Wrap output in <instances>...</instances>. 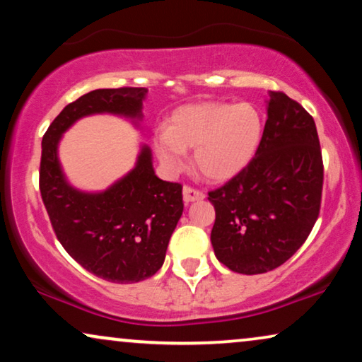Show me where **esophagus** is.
Returning <instances> with one entry per match:
<instances>
[{
  "label": "esophagus",
  "mask_w": 362,
  "mask_h": 362,
  "mask_svg": "<svg viewBox=\"0 0 362 362\" xmlns=\"http://www.w3.org/2000/svg\"><path fill=\"white\" fill-rule=\"evenodd\" d=\"M204 199H205V194L202 190H197L194 187H189V185L184 187V200L187 204H190V202H197V200H204Z\"/></svg>",
  "instance_id": "1"
}]
</instances>
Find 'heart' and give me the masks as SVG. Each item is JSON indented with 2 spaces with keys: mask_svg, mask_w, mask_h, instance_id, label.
<instances>
[{
  "mask_svg": "<svg viewBox=\"0 0 362 362\" xmlns=\"http://www.w3.org/2000/svg\"><path fill=\"white\" fill-rule=\"evenodd\" d=\"M262 115L252 104L202 103L178 107L157 134L156 152L168 170L187 165V148L202 175L223 182L242 172L262 141Z\"/></svg>",
  "mask_w": 362,
  "mask_h": 362,
  "instance_id": "obj_1",
  "label": "heart"
}]
</instances>
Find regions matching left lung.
I'll return each instance as SVG.
<instances>
[{"label": "left lung", "instance_id": "obj_1", "mask_svg": "<svg viewBox=\"0 0 362 362\" xmlns=\"http://www.w3.org/2000/svg\"><path fill=\"white\" fill-rule=\"evenodd\" d=\"M268 95V119L255 157L209 192L215 257L242 274L272 272L291 258L321 209L325 167L315 119L285 93Z\"/></svg>", "mask_w": 362, "mask_h": 362}]
</instances>
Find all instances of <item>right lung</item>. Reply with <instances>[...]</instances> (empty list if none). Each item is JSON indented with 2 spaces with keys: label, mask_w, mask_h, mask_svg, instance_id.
Wrapping results in <instances>:
<instances>
[{
  "label": "right lung",
  "mask_w": 362,
  "mask_h": 362,
  "mask_svg": "<svg viewBox=\"0 0 362 362\" xmlns=\"http://www.w3.org/2000/svg\"><path fill=\"white\" fill-rule=\"evenodd\" d=\"M146 94V88L90 90L61 110L41 144L40 190L57 240L88 272L124 285L160 269L184 211L182 185L156 175L151 148L144 146L136 167L107 190L79 192L66 182L57 144L84 115L109 112L141 119Z\"/></svg>",
  "instance_id": "obj_1"
}]
</instances>
